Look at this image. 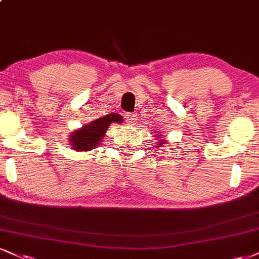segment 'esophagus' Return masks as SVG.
Listing matches in <instances>:
<instances>
[{
	"label": "esophagus",
	"mask_w": 259,
	"mask_h": 259,
	"mask_svg": "<svg viewBox=\"0 0 259 259\" xmlns=\"http://www.w3.org/2000/svg\"><path fill=\"white\" fill-rule=\"evenodd\" d=\"M124 118H125V120L127 121V123H135L136 121V116L133 113H125Z\"/></svg>",
	"instance_id": "obj_1"
}]
</instances>
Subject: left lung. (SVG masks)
Wrapping results in <instances>:
<instances>
[{
	"instance_id": "8db88e82",
	"label": "left lung",
	"mask_w": 259,
	"mask_h": 259,
	"mask_svg": "<svg viewBox=\"0 0 259 259\" xmlns=\"http://www.w3.org/2000/svg\"><path fill=\"white\" fill-rule=\"evenodd\" d=\"M161 136V135H160ZM159 145H164V141H163V140H161V141L159 142ZM157 147H161V146H157Z\"/></svg>"
}]
</instances>
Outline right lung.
<instances>
[{
  "label": "right lung",
  "instance_id": "add662e5",
  "mask_svg": "<svg viewBox=\"0 0 259 259\" xmlns=\"http://www.w3.org/2000/svg\"><path fill=\"white\" fill-rule=\"evenodd\" d=\"M112 121L121 123V116L112 113L92 121L89 125H84L82 129L77 130L71 135V145L73 146L74 149H78V151H90L99 145Z\"/></svg>",
  "mask_w": 259,
  "mask_h": 259
}]
</instances>
